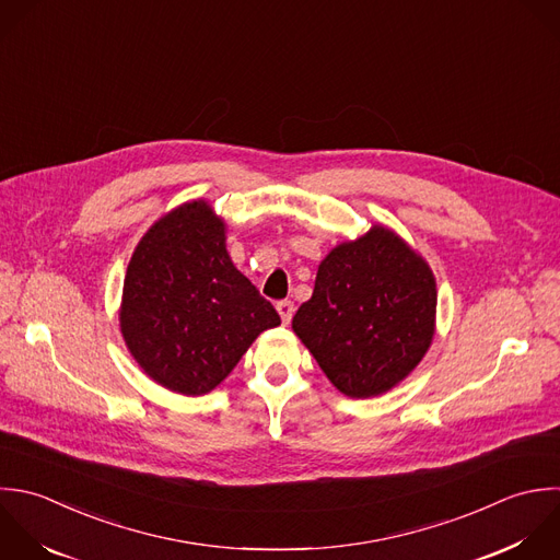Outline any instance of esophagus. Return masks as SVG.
<instances>
[{
	"mask_svg": "<svg viewBox=\"0 0 560 560\" xmlns=\"http://www.w3.org/2000/svg\"><path fill=\"white\" fill-rule=\"evenodd\" d=\"M277 312H279V316L283 320V325H288L292 320V316H294V303L292 301H279L277 303Z\"/></svg>",
	"mask_w": 560,
	"mask_h": 560,
	"instance_id": "34e87169",
	"label": "esophagus"
}]
</instances>
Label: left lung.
Here are the masks:
<instances>
[{
	"instance_id": "8db88e82",
	"label": "left lung",
	"mask_w": 560,
	"mask_h": 560,
	"mask_svg": "<svg viewBox=\"0 0 560 560\" xmlns=\"http://www.w3.org/2000/svg\"><path fill=\"white\" fill-rule=\"evenodd\" d=\"M434 323L436 279L428 261L375 224L320 261L314 294L292 329L342 395L369 399L417 369Z\"/></svg>"
}]
</instances>
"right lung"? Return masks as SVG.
I'll return each mask as SVG.
<instances>
[{"instance_id": "right-lung-1", "label": "right lung", "mask_w": 560, "mask_h": 560, "mask_svg": "<svg viewBox=\"0 0 560 560\" xmlns=\"http://www.w3.org/2000/svg\"><path fill=\"white\" fill-rule=\"evenodd\" d=\"M277 325V310L233 266L226 224L205 200L165 213L137 244L119 327L143 373L167 390H213L255 338Z\"/></svg>"}]
</instances>
